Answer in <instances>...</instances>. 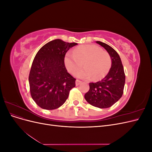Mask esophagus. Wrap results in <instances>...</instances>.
I'll return each mask as SVG.
<instances>
[{"label":"esophagus","mask_w":152,"mask_h":152,"mask_svg":"<svg viewBox=\"0 0 152 152\" xmlns=\"http://www.w3.org/2000/svg\"><path fill=\"white\" fill-rule=\"evenodd\" d=\"M82 81H80V80H76V82H75V83H76V86H79V85H80V84H82Z\"/></svg>","instance_id":"34e87169"}]
</instances>
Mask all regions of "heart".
Masks as SVG:
<instances>
[{
    "label": "heart",
    "instance_id": "heart-1",
    "mask_svg": "<svg viewBox=\"0 0 152 152\" xmlns=\"http://www.w3.org/2000/svg\"><path fill=\"white\" fill-rule=\"evenodd\" d=\"M85 66L75 75L80 79L97 81L103 79L112 67V60L108 52L96 45H83L68 53L65 64L69 72L74 73L83 65Z\"/></svg>",
    "mask_w": 152,
    "mask_h": 152
}]
</instances>
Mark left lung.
Segmentation results:
<instances>
[{
  "label": "left lung",
  "mask_w": 152,
  "mask_h": 152,
  "mask_svg": "<svg viewBox=\"0 0 152 152\" xmlns=\"http://www.w3.org/2000/svg\"><path fill=\"white\" fill-rule=\"evenodd\" d=\"M96 42L102 45L110 54L112 67L104 79L101 81L89 83V90L84 98L90 104L99 108L112 107L119 100L124 93L126 75L118 54L109 45L100 41Z\"/></svg>",
  "instance_id": "obj_1"
}]
</instances>
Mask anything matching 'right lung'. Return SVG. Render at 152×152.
<instances>
[{
	"label": "right lung",
	"mask_w": 152,
	"mask_h": 152,
	"mask_svg": "<svg viewBox=\"0 0 152 152\" xmlns=\"http://www.w3.org/2000/svg\"><path fill=\"white\" fill-rule=\"evenodd\" d=\"M76 45L55 39L43 45L36 54L28 80L31 98L40 108L60 107L75 87L76 79L68 73L64 60L66 52Z\"/></svg>",
	"instance_id": "1"
}]
</instances>
